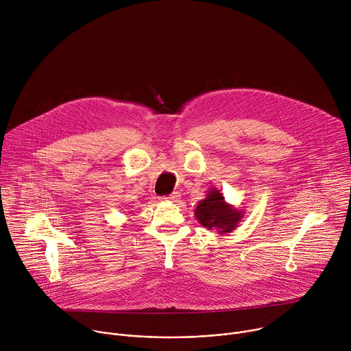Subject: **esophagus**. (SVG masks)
<instances>
[{
    "label": "esophagus",
    "instance_id": "1",
    "mask_svg": "<svg viewBox=\"0 0 351 351\" xmlns=\"http://www.w3.org/2000/svg\"><path fill=\"white\" fill-rule=\"evenodd\" d=\"M179 197H180V194H179L178 191H173L172 194H169L168 197H164V198H165V199H169V202H178Z\"/></svg>",
    "mask_w": 351,
    "mask_h": 351
}]
</instances>
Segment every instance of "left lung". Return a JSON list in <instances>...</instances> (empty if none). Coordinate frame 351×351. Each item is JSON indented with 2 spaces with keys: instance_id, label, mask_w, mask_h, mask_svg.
Listing matches in <instances>:
<instances>
[{
  "instance_id": "left-lung-1",
  "label": "left lung",
  "mask_w": 351,
  "mask_h": 351,
  "mask_svg": "<svg viewBox=\"0 0 351 351\" xmlns=\"http://www.w3.org/2000/svg\"><path fill=\"white\" fill-rule=\"evenodd\" d=\"M194 214L204 228L217 229L221 234L232 232L243 218V211L228 204L217 189L208 191L207 197L198 203Z\"/></svg>"
}]
</instances>
